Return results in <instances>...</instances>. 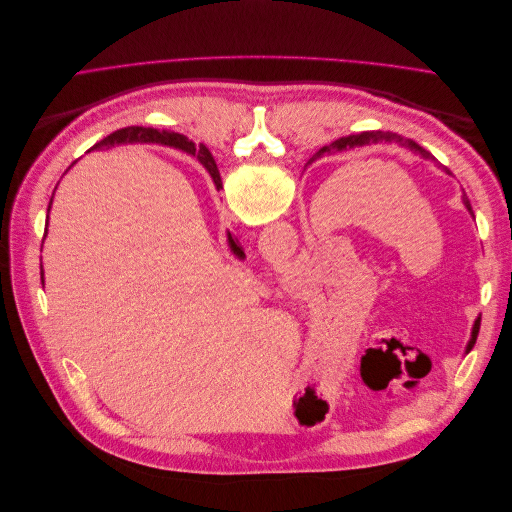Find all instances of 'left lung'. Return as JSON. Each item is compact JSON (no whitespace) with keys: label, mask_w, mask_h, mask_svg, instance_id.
<instances>
[{"label":"left lung","mask_w":512,"mask_h":512,"mask_svg":"<svg viewBox=\"0 0 512 512\" xmlns=\"http://www.w3.org/2000/svg\"><path fill=\"white\" fill-rule=\"evenodd\" d=\"M382 141H386V143H401V145L410 147L412 151L421 153L423 158H431V153H429V151H425V149H423L421 145H418V143H414L412 138H404V136L393 134V132H361V134H354V136H344V138H339V141H335V143H331V145H327V147H322L312 160L322 158L324 153H335V151L350 149V147H359V145H374V143H382ZM444 170H446V168H444ZM463 205H466V207H468V211L472 213V205H470L468 196H463ZM478 329H480V320H476V322H474L472 339H470V348H472V346H474V342H476Z\"/></svg>","instance_id":"1"}]
</instances>
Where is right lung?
I'll list each match as a JSON object with an SVG mask.
<instances>
[{
	"instance_id": "add662e5",
	"label": "right lung",
	"mask_w": 512,
	"mask_h": 512,
	"mask_svg": "<svg viewBox=\"0 0 512 512\" xmlns=\"http://www.w3.org/2000/svg\"><path fill=\"white\" fill-rule=\"evenodd\" d=\"M119 143H162V145H170V147H177V149H183V151L196 153V145L192 141H188V138H185L183 134L156 130V128H141V126L121 128V130H117L113 134H108L104 141H100L94 147L96 149L98 147H113V145H119ZM198 160L207 166V170H209L213 181H215V188L220 190L222 188V179H220V173H218V164H215V160L211 158V153L205 147L198 149ZM49 209H51V203H49ZM230 247H232V252H235L237 256H243L241 247L232 239H230ZM42 284H44V273H42Z\"/></svg>"
}]
</instances>
